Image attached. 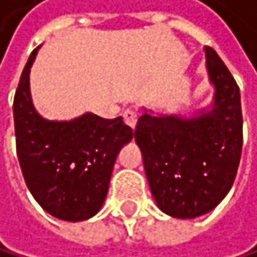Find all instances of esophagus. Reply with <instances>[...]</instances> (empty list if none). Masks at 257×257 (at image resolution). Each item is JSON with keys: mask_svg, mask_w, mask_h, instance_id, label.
<instances>
[{"mask_svg": "<svg viewBox=\"0 0 257 257\" xmlns=\"http://www.w3.org/2000/svg\"><path fill=\"white\" fill-rule=\"evenodd\" d=\"M123 120H124V123L130 126V127H136V124H137V112L136 111H133V109H126L124 112H123Z\"/></svg>", "mask_w": 257, "mask_h": 257, "instance_id": "1", "label": "esophagus"}]
</instances>
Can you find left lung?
<instances>
[{"label":"left lung","mask_w":257,"mask_h":257,"mask_svg":"<svg viewBox=\"0 0 257 257\" xmlns=\"http://www.w3.org/2000/svg\"><path fill=\"white\" fill-rule=\"evenodd\" d=\"M214 84L210 112L196 117L140 115L136 142L159 208L179 219L210 213L233 186L242 154L240 92L216 51L205 46Z\"/></svg>","instance_id":"8db88e82"}]
</instances>
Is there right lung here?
Returning a JSON list of instances; mask_svg holds the SVG:
<instances>
[{"instance_id":"right-lung-1","label":"right lung","mask_w":257,"mask_h":257,"mask_svg":"<svg viewBox=\"0 0 257 257\" xmlns=\"http://www.w3.org/2000/svg\"><path fill=\"white\" fill-rule=\"evenodd\" d=\"M29 57L15 92L17 154L29 191L57 219L80 222L95 216L106 199L112 168L134 133L121 117L83 114L69 121L43 118L32 104Z\"/></svg>"}]
</instances>
